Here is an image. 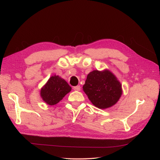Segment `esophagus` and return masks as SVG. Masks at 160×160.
<instances>
[{
    "mask_svg": "<svg viewBox=\"0 0 160 160\" xmlns=\"http://www.w3.org/2000/svg\"><path fill=\"white\" fill-rule=\"evenodd\" d=\"M73 90L74 91H80L81 90V87L79 85H77V86H75L73 88Z\"/></svg>",
    "mask_w": 160,
    "mask_h": 160,
    "instance_id": "34e87169",
    "label": "esophagus"
}]
</instances>
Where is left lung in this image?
Returning <instances> with one entry per match:
<instances>
[{
	"label": "left lung",
	"mask_w": 160,
	"mask_h": 160,
	"mask_svg": "<svg viewBox=\"0 0 160 160\" xmlns=\"http://www.w3.org/2000/svg\"><path fill=\"white\" fill-rule=\"evenodd\" d=\"M83 89L91 102L99 109L109 108L114 105L122 94V84L108 69L90 72Z\"/></svg>",
	"instance_id": "1"
}]
</instances>
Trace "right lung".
I'll list each match as a JSON object with an SVG mask.
<instances>
[{
    "instance_id": "add662e5",
    "label": "right lung",
    "mask_w": 160,
    "mask_h": 160,
    "mask_svg": "<svg viewBox=\"0 0 160 160\" xmlns=\"http://www.w3.org/2000/svg\"><path fill=\"white\" fill-rule=\"evenodd\" d=\"M67 81L58 75L51 76L41 89V97L46 103L54 105L71 91Z\"/></svg>"
}]
</instances>
